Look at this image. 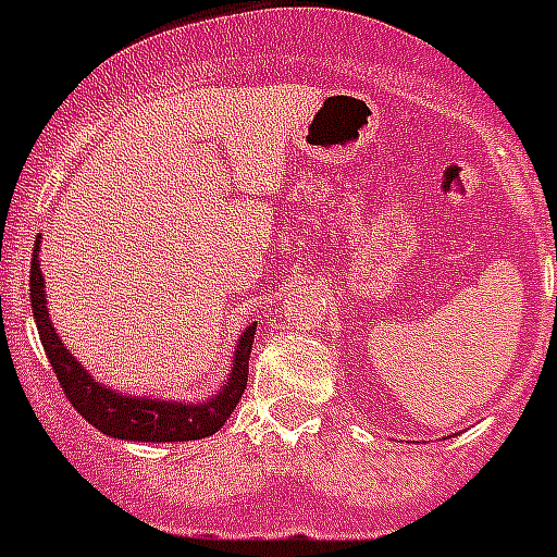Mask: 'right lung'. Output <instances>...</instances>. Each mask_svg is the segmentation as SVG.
<instances>
[{"label":"right lung","instance_id":"right-lung-1","mask_svg":"<svg viewBox=\"0 0 557 557\" xmlns=\"http://www.w3.org/2000/svg\"><path fill=\"white\" fill-rule=\"evenodd\" d=\"M38 243L33 250L29 264V307L36 318L38 337L49 357V366L55 371L63 393L88 424L120 441H147V444H166V441H200L220 430L231 418L234 407L239 405L245 387H248V359L253 346L256 323L243 332L234 351V368L223 391L214 393L203 405H181V401H164V398L145 396H122L108 385H100L91 373L83 371L69 348L63 346L55 334V326L49 321L47 295H44V275L38 268Z\"/></svg>","mask_w":557,"mask_h":557}]
</instances>
